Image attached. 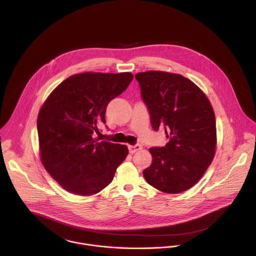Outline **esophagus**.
<instances>
[{"mask_svg": "<svg viewBox=\"0 0 256 256\" xmlns=\"http://www.w3.org/2000/svg\"><path fill=\"white\" fill-rule=\"evenodd\" d=\"M129 148V150H130V152H136L137 150H140L141 148H142V146L141 145H139V144H137V145H129L128 146Z\"/></svg>", "mask_w": 256, "mask_h": 256, "instance_id": "esophagus-1", "label": "esophagus"}]
</instances>
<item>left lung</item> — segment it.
<instances>
[{
    "instance_id": "left-lung-1",
    "label": "left lung",
    "mask_w": 256,
    "mask_h": 256,
    "mask_svg": "<svg viewBox=\"0 0 256 256\" xmlns=\"http://www.w3.org/2000/svg\"><path fill=\"white\" fill-rule=\"evenodd\" d=\"M154 130L164 129L168 143L150 148L146 182L178 194L198 182L211 164L217 146L215 112L207 96L180 74L148 71L136 74Z\"/></svg>"
}]
</instances>
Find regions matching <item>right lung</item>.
Wrapping results in <instances>:
<instances>
[{
  "mask_svg": "<svg viewBox=\"0 0 256 256\" xmlns=\"http://www.w3.org/2000/svg\"><path fill=\"white\" fill-rule=\"evenodd\" d=\"M134 76L86 72L63 80L39 110V156L49 174L65 190L92 196L110 184L128 154L126 145L98 142L110 100L121 94Z\"/></svg>",
  "mask_w": 256,
  "mask_h": 256,
  "instance_id": "1",
  "label": "right lung"
}]
</instances>
